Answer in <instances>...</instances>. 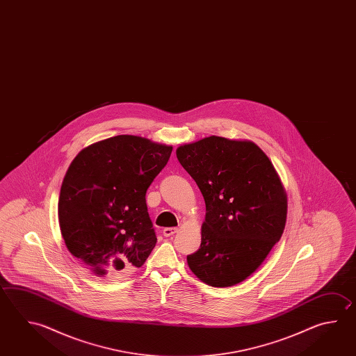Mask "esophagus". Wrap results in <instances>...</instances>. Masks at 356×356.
Segmentation results:
<instances>
[{
    "label": "esophagus",
    "instance_id": "esophagus-1",
    "mask_svg": "<svg viewBox=\"0 0 356 356\" xmlns=\"http://www.w3.org/2000/svg\"><path fill=\"white\" fill-rule=\"evenodd\" d=\"M177 232H179V229L177 228H165L162 233H163L165 236H171V235L176 234Z\"/></svg>",
    "mask_w": 356,
    "mask_h": 356
}]
</instances>
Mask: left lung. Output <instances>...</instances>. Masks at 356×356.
<instances>
[{"label": "left lung", "mask_w": 356, "mask_h": 356, "mask_svg": "<svg viewBox=\"0 0 356 356\" xmlns=\"http://www.w3.org/2000/svg\"><path fill=\"white\" fill-rule=\"evenodd\" d=\"M177 160L202 191V244L188 268L213 287L245 281L281 239L287 194L268 156L254 142L209 136L184 143Z\"/></svg>", "instance_id": "8db88e82"}]
</instances>
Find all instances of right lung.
<instances>
[{
	"label": "right lung",
	"mask_w": 356,
	"mask_h": 356,
	"mask_svg": "<svg viewBox=\"0 0 356 356\" xmlns=\"http://www.w3.org/2000/svg\"><path fill=\"white\" fill-rule=\"evenodd\" d=\"M172 146L134 134L94 142L61 184L58 215L67 250L98 277L140 268L156 245L146 191Z\"/></svg>",
	"instance_id": "1"
}]
</instances>
